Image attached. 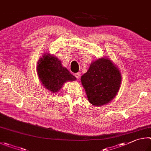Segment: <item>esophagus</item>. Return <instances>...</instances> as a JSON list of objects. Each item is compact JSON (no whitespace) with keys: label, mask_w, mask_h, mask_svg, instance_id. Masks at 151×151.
<instances>
[{"label":"esophagus","mask_w":151,"mask_h":151,"mask_svg":"<svg viewBox=\"0 0 151 151\" xmlns=\"http://www.w3.org/2000/svg\"><path fill=\"white\" fill-rule=\"evenodd\" d=\"M75 77L76 78L77 80H79V79H80V73H75Z\"/></svg>","instance_id":"obj_1"}]
</instances>
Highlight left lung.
Segmentation results:
<instances>
[{
    "label": "left lung",
    "mask_w": 151,
    "mask_h": 151,
    "mask_svg": "<svg viewBox=\"0 0 151 151\" xmlns=\"http://www.w3.org/2000/svg\"><path fill=\"white\" fill-rule=\"evenodd\" d=\"M88 101L94 106H102L115 98L119 90L121 74L117 66L107 57L91 62L81 77Z\"/></svg>",
    "instance_id": "8db88e82"
}]
</instances>
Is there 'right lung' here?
I'll use <instances>...</instances> for the list:
<instances>
[{
    "label": "right lung",
    "instance_id": "right-lung-1",
    "mask_svg": "<svg viewBox=\"0 0 151 151\" xmlns=\"http://www.w3.org/2000/svg\"><path fill=\"white\" fill-rule=\"evenodd\" d=\"M37 74L42 86L51 93H57L68 81L76 80L62 62L48 52L40 58L37 63Z\"/></svg>",
    "mask_w": 151,
    "mask_h": 151
}]
</instances>
